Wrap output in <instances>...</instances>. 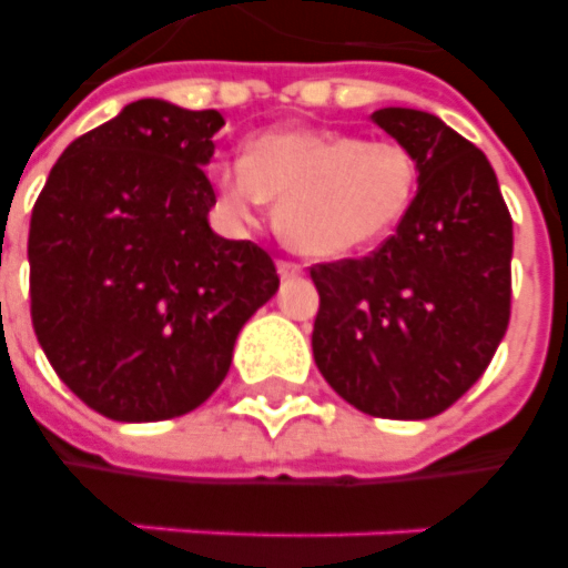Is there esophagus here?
<instances>
[{"label":"esophagus","instance_id":"1","mask_svg":"<svg viewBox=\"0 0 568 568\" xmlns=\"http://www.w3.org/2000/svg\"><path fill=\"white\" fill-rule=\"evenodd\" d=\"M277 275H281V277L303 275V265L293 263V260H277Z\"/></svg>","mask_w":568,"mask_h":568}]
</instances>
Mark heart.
I'll return each instance as SVG.
<instances>
[{
	"instance_id": "obj_1",
	"label": "heart",
	"mask_w": 568,
	"mask_h": 568,
	"mask_svg": "<svg viewBox=\"0 0 568 568\" xmlns=\"http://www.w3.org/2000/svg\"><path fill=\"white\" fill-rule=\"evenodd\" d=\"M216 199L232 216L277 201V229L296 251L321 260L364 253L406 220L419 164L394 140L321 128H275L247 140L241 162L213 164Z\"/></svg>"
}]
</instances>
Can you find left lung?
I'll use <instances>...</instances> for the list:
<instances>
[{
    "mask_svg": "<svg viewBox=\"0 0 568 568\" xmlns=\"http://www.w3.org/2000/svg\"><path fill=\"white\" fill-rule=\"evenodd\" d=\"M413 152L406 220L361 260L312 265V352L329 388L379 419H432L484 376L510 321L514 223L480 149L419 110L369 115Z\"/></svg>",
    "mask_w": 568,
    "mask_h": 568,
    "instance_id": "8db88e82",
    "label": "left lung"
}]
</instances>
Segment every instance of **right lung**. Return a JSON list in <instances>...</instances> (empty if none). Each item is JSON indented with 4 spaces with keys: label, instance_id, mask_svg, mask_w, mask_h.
<instances>
[{
    "label": "right lung",
    "instance_id": "1",
    "mask_svg": "<svg viewBox=\"0 0 568 568\" xmlns=\"http://www.w3.org/2000/svg\"><path fill=\"white\" fill-rule=\"evenodd\" d=\"M216 110L128 103L63 149L30 216V315L60 382L115 422L183 416L226 379L272 256L213 235Z\"/></svg>",
    "mask_w": 568,
    "mask_h": 568
}]
</instances>
